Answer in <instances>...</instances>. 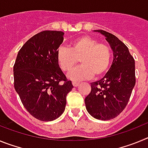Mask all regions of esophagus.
Masks as SVG:
<instances>
[{
    "label": "esophagus",
    "mask_w": 148,
    "mask_h": 148,
    "mask_svg": "<svg viewBox=\"0 0 148 148\" xmlns=\"http://www.w3.org/2000/svg\"><path fill=\"white\" fill-rule=\"evenodd\" d=\"M80 84V83L79 82H73V85L74 86V87H78V85Z\"/></svg>",
    "instance_id": "34e87169"
}]
</instances>
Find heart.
Returning a JSON list of instances; mask_svg holds the SVG:
<instances>
[{
  "label": "heart",
  "mask_w": 148,
  "mask_h": 148,
  "mask_svg": "<svg viewBox=\"0 0 148 148\" xmlns=\"http://www.w3.org/2000/svg\"><path fill=\"white\" fill-rule=\"evenodd\" d=\"M113 53L109 46L99 44L89 36H82L72 41L70 48L61 46L56 53V59L64 72H69L80 59L82 64L70 72L69 78L73 81L86 80L105 75L110 66Z\"/></svg>",
  "instance_id": "heart-1"
}]
</instances>
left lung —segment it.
Returning a JSON list of instances; mask_svg holds the SVG:
<instances>
[{
	"label": "left lung",
	"instance_id": "1",
	"mask_svg": "<svg viewBox=\"0 0 148 148\" xmlns=\"http://www.w3.org/2000/svg\"><path fill=\"white\" fill-rule=\"evenodd\" d=\"M106 37L113 52L110 70L101 80L91 83V92L84 99L86 109L99 120L116 118L125 109L136 84L135 61L127 47L113 34L94 30Z\"/></svg>",
	"mask_w": 148,
	"mask_h": 148
}]
</instances>
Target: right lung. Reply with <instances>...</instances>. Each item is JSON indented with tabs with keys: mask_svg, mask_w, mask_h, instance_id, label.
<instances>
[{
	"mask_svg": "<svg viewBox=\"0 0 148 148\" xmlns=\"http://www.w3.org/2000/svg\"><path fill=\"white\" fill-rule=\"evenodd\" d=\"M64 34L45 30L32 36L19 50L13 67L14 86L22 104L40 121L58 119L73 88L56 59Z\"/></svg>",
	"mask_w": 148,
	"mask_h": 148,
	"instance_id": "1",
	"label": "right lung"
}]
</instances>
